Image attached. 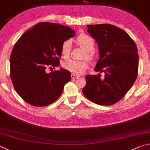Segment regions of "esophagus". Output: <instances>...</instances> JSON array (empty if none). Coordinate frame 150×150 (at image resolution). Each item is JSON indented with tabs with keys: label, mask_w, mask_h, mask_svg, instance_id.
<instances>
[{
	"label": "esophagus",
	"mask_w": 150,
	"mask_h": 150,
	"mask_svg": "<svg viewBox=\"0 0 150 150\" xmlns=\"http://www.w3.org/2000/svg\"><path fill=\"white\" fill-rule=\"evenodd\" d=\"M71 77H72V79H78L80 76L78 75L74 74H71Z\"/></svg>",
	"instance_id": "1"
}]
</instances>
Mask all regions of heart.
<instances>
[{
  "label": "heart",
  "mask_w": 150,
  "mask_h": 150,
  "mask_svg": "<svg viewBox=\"0 0 150 150\" xmlns=\"http://www.w3.org/2000/svg\"><path fill=\"white\" fill-rule=\"evenodd\" d=\"M77 43L81 48H82L86 51L83 57L86 58L89 60H93V54L91 51L95 47V42L93 39L86 34H80L77 38ZM70 40H67L63 42L61 49H60V52L63 58L67 59L68 57L70 52ZM62 66L64 68L70 71V72L76 74H81L88 69V63L86 60L79 61V60L70 59L63 62Z\"/></svg>",
  "instance_id": "obj_1"
}]
</instances>
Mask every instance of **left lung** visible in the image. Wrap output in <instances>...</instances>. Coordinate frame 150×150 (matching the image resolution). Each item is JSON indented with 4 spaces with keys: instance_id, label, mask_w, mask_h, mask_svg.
I'll list each match as a JSON object with an SVG mask.
<instances>
[{
    "instance_id": "left-lung-1",
    "label": "left lung",
    "mask_w": 150,
    "mask_h": 150,
    "mask_svg": "<svg viewBox=\"0 0 150 150\" xmlns=\"http://www.w3.org/2000/svg\"><path fill=\"white\" fill-rule=\"evenodd\" d=\"M88 32L98 45L99 58L94 70L104 72L86 76L82 92L89 100L101 105L120 101L135 82L139 57L134 41L122 29L104 24L88 25Z\"/></svg>"
}]
</instances>
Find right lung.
I'll use <instances>...</instances> for the list:
<instances>
[{"label": "right lung", "mask_w": 150, "mask_h": 150, "mask_svg": "<svg viewBox=\"0 0 150 150\" xmlns=\"http://www.w3.org/2000/svg\"><path fill=\"white\" fill-rule=\"evenodd\" d=\"M75 33L67 26L40 22L16 43L10 59V78L15 90L28 103L47 106L61 95L71 80L70 71L60 68L47 73L45 69L48 66L59 67L62 44Z\"/></svg>", "instance_id": "add662e5"}]
</instances>
